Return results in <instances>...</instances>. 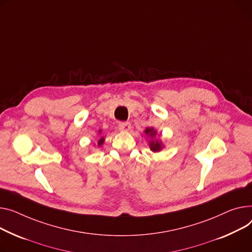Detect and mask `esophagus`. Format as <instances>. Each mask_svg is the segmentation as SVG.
Returning a JSON list of instances; mask_svg holds the SVG:
<instances>
[{
    "label": "esophagus",
    "mask_w": 252,
    "mask_h": 252,
    "mask_svg": "<svg viewBox=\"0 0 252 252\" xmlns=\"http://www.w3.org/2000/svg\"><path fill=\"white\" fill-rule=\"evenodd\" d=\"M130 124L128 122H123L119 124V128L122 131H128L130 129Z\"/></svg>",
    "instance_id": "obj_1"
}]
</instances>
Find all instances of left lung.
<instances>
[{
  "mask_svg": "<svg viewBox=\"0 0 252 252\" xmlns=\"http://www.w3.org/2000/svg\"><path fill=\"white\" fill-rule=\"evenodd\" d=\"M145 133L151 138V141L149 142V146L150 149L153 151V152H159V151L162 150L163 145L159 140H154L156 135H157V131L154 129V127H147L145 129Z\"/></svg>",
  "mask_w": 252,
  "mask_h": 252,
  "instance_id": "left-lung-1",
  "label": "left lung"
}]
</instances>
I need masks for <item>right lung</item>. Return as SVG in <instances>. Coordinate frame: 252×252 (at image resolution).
Segmentation results:
<instances>
[{
    "mask_svg": "<svg viewBox=\"0 0 252 252\" xmlns=\"http://www.w3.org/2000/svg\"><path fill=\"white\" fill-rule=\"evenodd\" d=\"M99 132H101V130H99ZM104 142V138H101L99 141H98V146H101Z\"/></svg>",
    "mask_w": 252,
    "mask_h": 252,
    "instance_id": "obj_1",
    "label": "right lung"
}]
</instances>
